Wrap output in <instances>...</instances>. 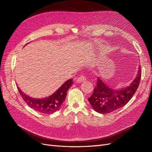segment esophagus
<instances>
[{"mask_svg":"<svg viewBox=\"0 0 152 152\" xmlns=\"http://www.w3.org/2000/svg\"><path fill=\"white\" fill-rule=\"evenodd\" d=\"M86 80V77H85L84 76H80L77 78V82L80 83L82 82V81H84Z\"/></svg>","mask_w":152,"mask_h":152,"instance_id":"esophagus-1","label":"esophagus"}]
</instances>
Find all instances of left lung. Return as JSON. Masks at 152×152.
<instances>
[{"label":"left lung","instance_id":"obj_1","mask_svg":"<svg viewBox=\"0 0 152 152\" xmlns=\"http://www.w3.org/2000/svg\"><path fill=\"white\" fill-rule=\"evenodd\" d=\"M141 78V68L139 66L137 75L129 86L121 90H114L98 77L94 92L88 98V102L93 109L98 113H110L123 107L129 102L137 91Z\"/></svg>","mask_w":152,"mask_h":152}]
</instances>
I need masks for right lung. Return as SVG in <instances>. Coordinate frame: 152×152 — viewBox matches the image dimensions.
<instances>
[{"instance_id":"1","label":"right lung","mask_w":152,"mask_h":152,"mask_svg":"<svg viewBox=\"0 0 152 152\" xmlns=\"http://www.w3.org/2000/svg\"><path fill=\"white\" fill-rule=\"evenodd\" d=\"M73 83L72 79H70L61 85L58 90L48 98L34 99L24 94L18 87V91L26 103L33 110L45 114H50L59 110L64 102L69 87Z\"/></svg>"}]
</instances>
